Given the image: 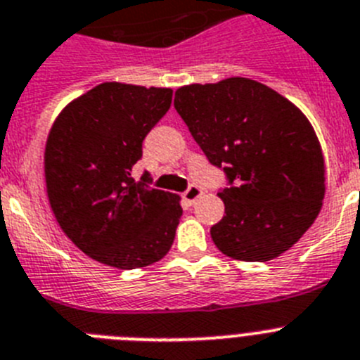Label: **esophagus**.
Here are the masks:
<instances>
[{
  "instance_id": "esophagus-1",
  "label": "esophagus",
  "mask_w": 360,
  "mask_h": 360,
  "mask_svg": "<svg viewBox=\"0 0 360 360\" xmlns=\"http://www.w3.org/2000/svg\"><path fill=\"white\" fill-rule=\"evenodd\" d=\"M201 195H202V190L199 188V186H195V184H192V186H190V188L183 193V199L188 202V205H193V202L198 201Z\"/></svg>"
}]
</instances>
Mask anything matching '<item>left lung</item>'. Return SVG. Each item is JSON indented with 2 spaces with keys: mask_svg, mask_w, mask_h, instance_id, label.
I'll use <instances>...</instances> for the list:
<instances>
[{
  "mask_svg": "<svg viewBox=\"0 0 360 360\" xmlns=\"http://www.w3.org/2000/svg\"><path fill=\"white\" fill-rule=\"evenodd\" d=\"M174 106L208 161L236 181L217 193L224 215L210 228L214 245L246 262L292 248L326 192L323 148L301 108L248 77L184 85Z\"/></svg>",
  "mask_w": 360,
  "mask_h": 360,
  "instance_id": "obj_1",
  "label": "left lung"
}]
</instances>
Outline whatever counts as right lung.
Segmentation results:
<instances>
[{
  "label": "right lung",
  "instance_id": "right-lung-1",
  "mask_svg": "<svg viewBox=\"0 0 360 360\" xmlns=\"http://www.w3.org/2000/svg\"><path fill=\"white\" fill-rule=\"evenodd\" d=\"M170 103L172 89L105 81L72 99L50 128L43 165L52 214L106 266L145 268L174 243L181 198L132 177L143 139Z\"/></svg>",
  "mask_w": 360,
  "mask_h": 360
}]
</instances>
